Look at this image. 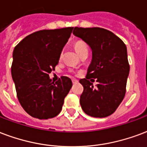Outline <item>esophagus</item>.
<instances>
[{
  "label": "esophagus",
  "mask_w": 147,
  "mask_h": 147,
  "mask_svg": "<svg viewBox=\"0 0 147 147\" xmlns=\"http://www.w3.org/2000/svg\"><path fill=\"white\" fill-rule=\"evenodd\" d=\"M71 81H72V82H73V83H77V82H78V80H77V79H72Z\"/></svg>",
  "instance_id": "esophagus-1"
}]
</instances>
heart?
I'll return each mask as SVG.
<instances>
[{
  "label": "heart",
  "instance_id": "heart-1",
  "mask_svg": "<svg viewBox=\"0 0 147 147\" xmlns=\"http://www.w3.org/2000/svg\"><path fill=\"white\" fill-rule=\"evenodd\" d=\"M74 47H75V50H76V51L77 52V54H79V56L85 52H88V48L87 46L86 45V43L84 42H82V41H76L75 44H74ZM62 57V54H60V58H61Z\"/></svg>",
  "mask_w": 147,
  "mask_h": 147
}]
</instances>
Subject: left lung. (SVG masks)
Segmentation results:
<instances>
[{
	"label": "left lung",
	"mask_w": 147,
	"mask_h": 147,
	"mask_svg": "<svg viewBox=\"0 0 147 147\" xmlns=\"http://www.w3.org/2000/svg\"><path fill=\"white\" fill-rule=\"evenodd\" d=\"M73 34L92 50V61L83 86L80 104L86 115L105 118L112 115L123 100L129 73L127 48L120 38L102 28L75 27ZM94 78L98 82L93 87Z\"/></svg>",
	"instance_id": "1"
}]
</instances>
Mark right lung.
Segmentation results:
<instances>
[{
    "mask_svg": "<svg viewBox=\"0 0 147 147\" xmlns=\"http://www.w3.org/2000/svg\"><path fill=\"white\" fill-rule=\"evenodd\" d=\"M73 27L43 29L27 36L13 51L11 76L17 97L23 109L33 118L57 116L72 86L68 77L52 82L49 73L58 64L60 54Z\"/></svg>",
    "mask_w": 147,
    "mask_h": 147,
    "instance_id": "add662e5",
    "label": "right lung"
}]
</instances>
